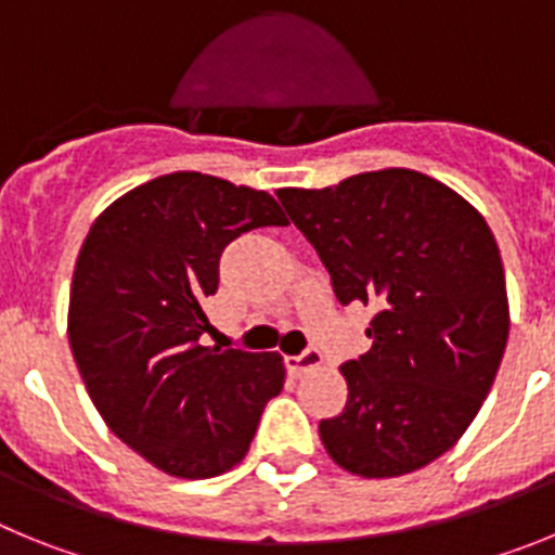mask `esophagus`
Masks as SVG:
<instances>
[{
    "label": "esophagus",
    "instance_id": "34e87169",
    "mask_svg": "<svg viewBox=\"0 0 555 555\" xmlns=\"http://www.w3.org/2000/svg\"><path fill=\"white\" fill-rule=\"evenodd\" d=\"M286 366L292 372H297V375H302V372H311V370H317V366H322V352L317 350V347H306L300 356H288Z\"/></svg>",
    "mask_w": 555,
    "mask_h": 555
}]
</instances>
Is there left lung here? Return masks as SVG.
Listing matches in <instances>:
<instances>
[{
  "label": "left lung",
  "mask_w": 555,
  "mask_h": 555,
  "mask_svg": "<svg viewBox=\"0 0 555 555\" xmlns=\"http://www.w3.org/2000/svg\"><path fill=\"white\" fill-rule=\"evenodd\" d=\"M341 306H372V347L347 361V405L322 420L338 467L414 473L448 453L478 414L508 341L506 274L492 230L439 180L364 171L320 191L281 189Z\"/></svg>",
  "instance_id": "1"
}]
</instances>
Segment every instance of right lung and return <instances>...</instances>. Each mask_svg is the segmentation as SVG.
I'll list each match as a JSON object with an SVG mask.
<instances>
[{"instance_id": "1", "label": "right lung", "mask_w": 555, "mask_h": 555, "mask_svg": "<svg viewBox=\"0 0 555 555\" xmlns=\"http://www.w3.org/2000/svg\"><path fill=\"white\" fill-rule=\"evenodd\" d=\"M283 228L267 191L175 171L132 189L88 230L68 297V345L107 428L178 478L228 473L283 389L278 352L203 347L219 258Z\"/></svg>"}]
</instances>
